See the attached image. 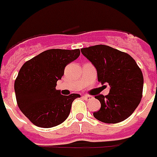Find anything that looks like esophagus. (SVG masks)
Wrapping results in <instances>:
<instances>
[{"mask_svg":"<svg viewBox=\"0 0 157 157\" xmlns=\"http://www.w3.org/2000/svg\"><path fill=\"white\" fill-rule=\"evenodd\" d=\"M83 98H85L87 101H89V100H92L93 98H94V97L90 96V95H84V96H83Z\"/></svg>","mask_w":157,"mask_h":157,"instance_id":"esophagus-1","label":"esophagus"}]
</instances>
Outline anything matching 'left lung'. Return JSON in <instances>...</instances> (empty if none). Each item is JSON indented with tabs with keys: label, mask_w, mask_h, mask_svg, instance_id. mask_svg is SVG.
Masks as SVG:
<instances>
[{
	"label": "left lung",
	"mask_w": 157,
	"mask_h": 157,
	"mask_svg": "<svg viewBox=\"0 0 157 157\" xmlns=\"http://www.w3.org/2000/svg\"><path fill=\"white\" fill-rule=\"evenodd\" d=\"M81 53L96 68L98 82L110 86L107 96H95L101 108L94 113V117L105 123L129 117L141 102L143 89V75L136 61L127 53L103 44L83 48Z\"/></svg>",
	"instance_id": "1"
}]
</instances>
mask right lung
<instances>
[{"label":"right lung","mask_w":157,"mask_h":157,"mask_svg":"<svg viewBox=\"0 0 157 157\" xmlns=\"http://www.w3.org/2000/svg\"><path fill=\"white\" fill-rule=\"evenodd\" d=\"M80 55L78 49H52L42 52L23 64L15 81L19 108L33 124L49 128L69 117L72 102L80 95H62L56 83L66 65Z\"/></svg>","instance_id":"add662e5"}]
</instances>
